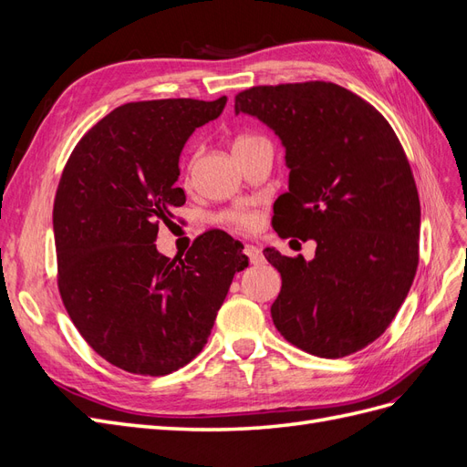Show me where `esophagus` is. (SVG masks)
Wrapping results in <instances>:
<instances>
[{"label": "esophagus", "mask_w": 467, "mask_h": 467, "mask_svg": "<svg viewBox=\"0 0 467 467\" xmlns=\"http://www.w3.org/2000/svg\"><path fill=\"white\" fill-rule=\"evenodd\" d=\"M245 253H247V257L251 259L253 265L263 263V253H261V249L257 245H245Z\"/></svg>", "instance_id": "obj_1"}]
</instances>
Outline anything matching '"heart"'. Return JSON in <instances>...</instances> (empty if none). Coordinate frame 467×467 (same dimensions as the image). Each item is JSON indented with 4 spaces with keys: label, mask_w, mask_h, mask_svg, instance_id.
Returning <instances> with one entry per match:
<instances>
[{
    "label": "heart",
    "mask_w": 467,
    "mask_h": 467,
    "mask_svg": "<svg viewBox=\"0 0 467 467\" xmlns=\"http://www.w3.org/2000/svg\"><path fill=\"white\" fill-rule=\"evenodd\" d=\"M257 142H265V140H263V138H259V136H251V134H242V136H237V138L234 140V153L242 151V150H245V148H249V146H253V144H257ZM194 158H196V155H192L191 161H189V165H187L189 173H191V169H192V165H194ZM222 220L230 222V223H234V225H237V228H251L253 222H255V218H253L251 212L242 210V208L230 210V212H223V214H222Z\"/></svg>",
    "instance_id": "1"
}]
</instances>
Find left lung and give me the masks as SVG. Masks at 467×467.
<instances>
[{
  "label": "left lung",
  "instance_id": "1",
  "mask_svg": "<svg viewBox=\"0 0 467 467\" xmlns=\"http://www.w3.org/2000/svg\"><path fill=\"white\" fill-rule=\"evenodd\" d=\"M257 117L282 140L288 192L275 202L282 237L316 239V257L263 253L282 278L271 316L288 343L341 358L393 321L419 265L420 204L411 165L389 122L331 81L257 86L235 115Z\"/></svg>",
  "mask_w": 467,
  "mask_h": 467
}]
</instances>
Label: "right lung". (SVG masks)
<instances>
[{
	"mask_svg": "<svg viewBox=\"0 0 467 467\" xmlns=\"http://www.w3.org/2000/svg\"><path fill=\"white\" fill-rule=\"evenodd\" d=\"M228 97L126 103L83 136L54 199L58 290L88 345L117 368L165 376L208 341L234 275L249 265L222 230L194 239L185 257L155 247L160 223L185 204L179 155Z\"/></svg>",
	"mask_w": 467,
	"mask_h": 467,
	"instance_id": "right-lung-1",
	"label": "right lung"
}]
</instances>
